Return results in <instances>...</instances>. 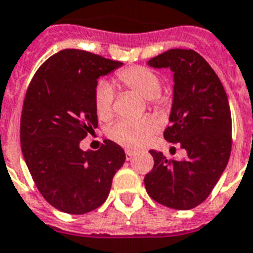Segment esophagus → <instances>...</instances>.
Returning <instances> with one entry per match:
<instances>
[{
	"mask_svg": "<svg viewBox=\"0 0 253 253\" xmlns=\"http://www.w3.org/2000/svg\"><path fill=\"white\" fill-rule=\"evenodd\" d=\"M135 154V151H132V150H126V157H127V160H131L132 158V155Z\"/></svg>",
	"mask_w": 253,
	"mask_h": 253,
	"instance_id": "obj_1",
	"label": "esophagus"
}]
</instances>
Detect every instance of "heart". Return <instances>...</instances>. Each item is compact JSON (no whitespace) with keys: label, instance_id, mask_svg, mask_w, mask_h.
Returning a JSON list of instances; mask_svg holds the SVG:
<instances>
[{"label":"heart","instance_id":"b5f03b06","mask_svg":"<svg viewBox=\"0 0 253 253\" xmlns=\"http://www.w3.org/2000/svg\"><path fill=\"white\" fill-rule=\"evenodd\" d=\"M118 80L125 87L139 93L154 107L161 106V89L162 82L154 71L141 65H134L121 69L117 74ZM93 106L98 117L107 121L114 114V91L110 83L99 82L93 91ZM157 131V121L153 117H143L139 119H122L108 128V136L118 145L127 149L141 147L149 141Z\"/></svg>","mask_w":253,"mask_h":253}]
</instances>
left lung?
<instances>
[{
  "instance_id": "8db88e82",
  "label": "left lung",
  "mask_w": 253,
  "mask_h": 253,
  "mask_svg": "<svg viewBox=\"0 0 253 253\" xmlns=\"http://www.w3.org/2000/svg\"><path fill=\"white\" fill-rule=\"evenodd\" d=\"M147 64L173 71V106L164 136L185 149L186 157L168 160L150 150L154 168L146 174V190L165 207L193 209L211 194L231 155L232 118L225 89L193 49H169Z\"/></svg>"
}]
</instances>
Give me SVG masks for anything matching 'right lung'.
Wrapping results in <instances>:
<instances>
[{"instance_id": "right-lung-1", "label": "right lung", "mask_w": 253, "mask_h": 253, "mask_svg": "<svg viewBox=\"0 0 253 253\" xmlns=\"http://www.w3.org/2000/svg\"><path fill=\"white\" fill-rule=\"evenodd\" d=\"M123 63L80 49H63L44 61L22 106L20 141L39 192L61 212L84 214L108 197L126 154L106 139L98 151L80 141L98 127L93 91L100 76Z\"/></svg>"}]
</instances>
